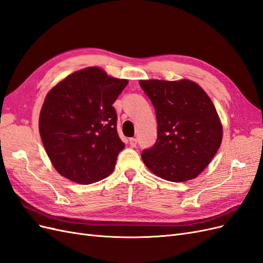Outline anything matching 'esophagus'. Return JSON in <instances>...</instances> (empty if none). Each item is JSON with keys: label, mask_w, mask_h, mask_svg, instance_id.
Returning <instances> with one entry per match:
<instances>
[{"label": "esophagus", "mask_w": 263, "mask_h": 263, "mask_svg": "<svg viewBox=\"0 0 263 263\" xmlns=\"http://www.w3.org/2000/svg\"><path fill=\"white\" fill-rule=\"evenodd\" d=\"M129 145H130V147H136L137 139L136 138H130L129 139Z\"/></svg>", "instance_id": "34e87169"}]
</instances>
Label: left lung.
<instances>
[{
    "label": "left lung",
    "instance_id": "obj_1",
    "mask_svg": "<svg viewBox=\"0 0 263 263\" xmlns=\"http://www.w3.org/2000/svg\"><path fill=\"white\" fill-rule=\"evenodd\" d=\"M156 109L158 139L142 161L157 177L171 182L195 179L221 144L222 125L212 100L197 83L140 80Z\"/></svg>",
    "mask_w": 263,
    "mask_h": 263
}]
</instances>
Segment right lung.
Masks as SVG:
<instances>
[{"mask_svg": "<svg viewBox=\"0 0 263 263\" xmlns=\"http://www.w3.org/2000/svg\"><path fill=\"white\" fill-rule=\"evenodd\" d=\"M128 83L99 67L69 74L47 93L39 134L53 168L80 184L107 178L125 148L116 128L114 102Z\"/></svg>", "mask_w": 263, "mask_h": 263, "instance_id": "add662e5", "label": "right lung"}]
</instances>
